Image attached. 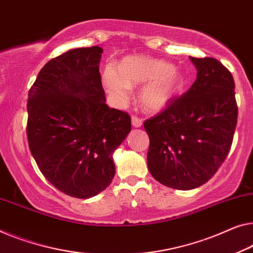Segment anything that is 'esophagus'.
<instances>
[{"label":"esophagus","mask_w":253,"mask_h":253,"mask_svg":"<svg viewBox=\"0 0 253 253\" xmlns=\"http://www.w3.org/2000/svg\"><path fill=\"white\" fill-rule=\"evenodd\" d=\"M131 125H133L135 128H139L143 125L142 119H139V118H137V117L133 116L131 117Z\"/></svg>","instance_id":"34e87169"}]
</instances>
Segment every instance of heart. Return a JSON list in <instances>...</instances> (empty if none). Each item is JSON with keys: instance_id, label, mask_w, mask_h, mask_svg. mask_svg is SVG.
<instances>
[{"instance_id": "b5f03b06", "label": "heart", "mask_w": 253, "mask_h": 253, "mask_svg": "<svg viewBox=\"0 0 253 253\" xmlns=\"http://www.w3.org/2000/svg\"><path fill=\"white\" fill-rule=\"evenodd\" d=\"M183 76L170 63L141 54L125 56L119 65H108L102 74V85L116 104L129 100L131 88L142 85L138 101L146 112L164 111L183 86Z\"/></svg>"}]
</instances>
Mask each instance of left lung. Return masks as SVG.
Instances as JSON below:
<instances>
[{
	"label": "left lung",
	"instance_id": "left-lung-1",
	"mask_svg": "<svg viewBox=\"0 0 253 253\" xmlns=\"http://www.w3.org/2000/svg\"><path fill=\"white\" fill-rule=\"evenodd\" d=\"M190 60L197 68L191 88L144 123L149 171L163 185L183 191L203 185L216 174L237 123L232 74L216 59Z\"/></svg>",
	"mask_w": 253,
	"mask_h": 253
}]
</instances>
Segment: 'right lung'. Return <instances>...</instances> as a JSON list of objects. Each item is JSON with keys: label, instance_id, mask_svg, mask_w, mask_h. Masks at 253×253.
<instances>
[{"label": "right lung", "instance_id": "add662e5", "mask_svg": "<svg viewBox=\"0 0 253 253\" xmlns=\"http://www.w3.org/2000/svg\"><path fill=\"white\" fill-rule=\"evenodd\" d=\"M102 47L71 48L40 71L28 93L27 138L40 170L70 197L89 199L116 174L114 152L131 129L109 108L101 83Z\"/></svg>", "mask_w": 253, "mask_h": 253}]
</instances>
